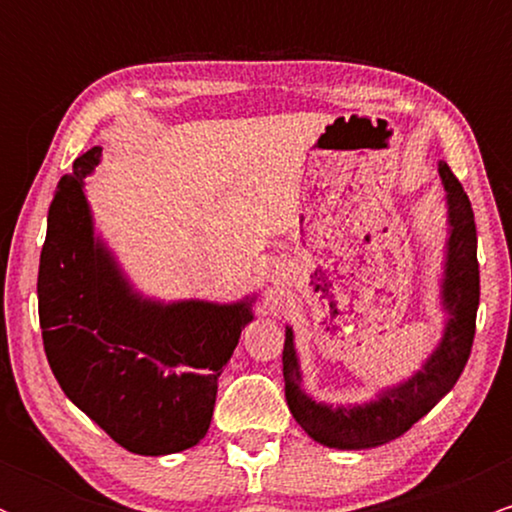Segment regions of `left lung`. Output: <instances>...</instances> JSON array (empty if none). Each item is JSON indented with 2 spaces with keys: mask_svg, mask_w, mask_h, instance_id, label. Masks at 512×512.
<instances>
[{
  "mask_svg": "<svg viewBox=\"0 0 512 512\" xmlns=\"http://www.w3.org/2000/svg\"><path fill=\"white\" fill-rule=\"evenodd\" d=\"M440 180L448 202V243H445L440 305L445 320L443 337L424 366L399 385L385 387L375 399L363 404L315 402L303 390V370L298 361L293 330L286 325L284 342V392L293 419L320 445L337 450H370L390 443L409 431L452 390L467 366L477 330L479 308V262L477 226L467 192L452 175L448 163H438Z\"/></svg>",
  "mask_w": 512,
  "mask_h": 512,
  "instance_id": "1",
  "label": "left lung"
}]
</instances>
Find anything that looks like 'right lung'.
Instances as JSON below:
<instances>
[{
    "label": "right lung",
    "mask_w": 512,
    "mask_h": 512,
    "mask_svg": "<svg viewBox=\"0 0 512 512\" xmlns=\"http://www.w3.org/2000/svg\"><path fill=\"white\" fill-rule=\"evenodd\" d=\"M101 146L57 185L40 252L38 315L57 383L134 455H173L207 436L216 387L255 296L236 303L146 298L96 236L84 178Z\"/></svg>",
    "instance_id": "1"
}]
</instances>
